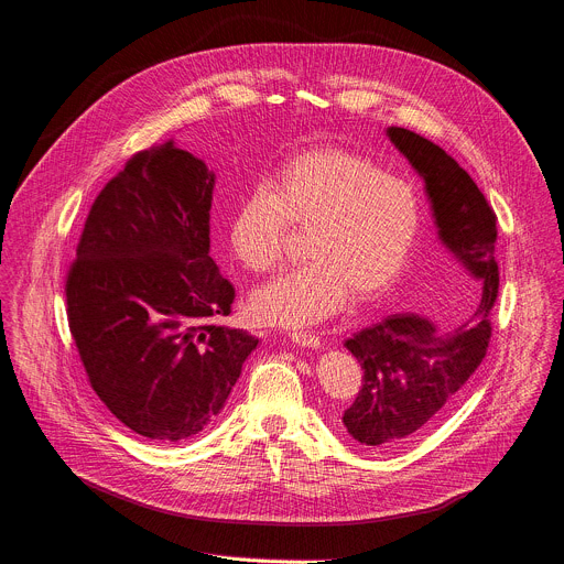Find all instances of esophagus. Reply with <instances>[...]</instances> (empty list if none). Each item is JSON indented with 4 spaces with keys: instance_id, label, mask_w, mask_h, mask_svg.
Here are the masks:
<instances>
[{
    "instance_id": "esophagus-1",
    "label": "esophagus",
    "mask_w": 564,
    "mask_h": 564,
    "mask_svg": "<svg viewBox=\"0 0 564 564\" xmlns=\"http://www.w3.org/2000/svg\"><path fill=\"white\" fill-rule=\"evenodd\" d=\"M290 338H292V343H296V345H301V347H312V349L321 347V338L314 336V334H310V332H292Z\"/></svg>"
}]
</instances>
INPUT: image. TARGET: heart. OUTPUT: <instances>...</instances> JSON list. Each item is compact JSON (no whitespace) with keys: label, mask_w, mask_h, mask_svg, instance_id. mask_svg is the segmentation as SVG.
I'll list each match as a JSON object with an SVG mask.
<instances>
[{"label":"heart","mask_w":564,"mask_h":564,"mask_svg":"<svg viewBox=\"0 0 564 564\" xmlns=\"http://www.w3.org/2000/svg\"><path fill=\"white\" fill-rule=\"evenodd\" d=\"M288 221L312 228L310 263L257 288L248 310L257 323L305 327L338 314L349 296H383L408 268L423 228L416 187L377 163L336 148L281 163L268 187L250 191L226 226L232 259L250 272L272 270Z\"/></svg>","instance_id":"obj_1"}]
</instances>
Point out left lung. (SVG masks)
Masks as SVG:
<instances>
[{"mask_svg":"<svg viewBox=\"0 0 564 564\" xmlns=\"http://www.w3.org/2000/svg\"><path fill=\"white\" fill-rule=\"evenodd\" d=\"M386 134L423 178L438 239L478 283V305L454 332L405 312L345 340L362 367V386L343 425L371 449H397L436 421L487 354L489 312L498 296L496 215L474 178L430 139L397 126Z\"/></svg>","mask_w":564,"mask_h":564,"instance_id":"1","label":"left lung"}]
</instances>
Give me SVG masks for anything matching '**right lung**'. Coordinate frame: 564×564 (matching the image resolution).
Listing matches in <instances>:
<instances>
[{
    "instance_id": "obj_1",
    "label": "right lung",
    "mask_w": 564,
    "mask_h": 564,
    "mask_svg": "<svg viewBox=\"0 0 564 564\" xmlns=\"http://www.w3.org/2000/svg\"><path fill=\"white\" fill-rule=\"evenodd\" d=\"M215 183L206 161L172 141L134 154L95 199L66 281L93 390L159 443L199 434L259 345L217 323L235 288L210 259Z\"/></svg>"
}]
</instances>
